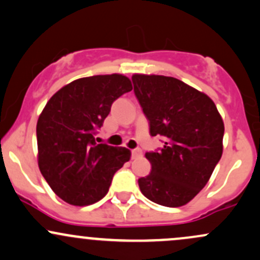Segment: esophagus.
<instances>
[{"label":"esophagus","instance_id":"1","mask_svg":"<svg viewBox=\"0 0 260 260\" xmlns=\"http://www.w3.org/2000/svg\"><path fill=\"white\" fill-rule=\"evenodd\" d=\"M142 155V150L139 149V148H137V149H133L132 150V158H138V156Z\"/></svg>","mask_w":260,"mask_h":260}]
</instances>
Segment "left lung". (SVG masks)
<instances>
[{
	"mask_svg": "<svg viewBox=\"0 0 260 260\" xmlns=\"http://www.w3.org/2000/svg\"><path fill=\"white\" fill-rule=\"evenodd\" d=\"M132 81L150 136L164 138L162 148L145 153L152 172L138 179L139 189L161 206L186 205L221 159L223 121L209 96L180 80L135 74Z\"/></svg>",
	"mask_w": 260,
	"mask_h": 260,
	"instance_id": "left-lung-1",
	"label": "left lung"
}]
</instances>
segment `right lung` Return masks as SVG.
<instances>
[{
	"instance_id": "add662e5",
	"label": "right lung",
	"mask_w": 260,
	"mask_h": 260,
	"mask_svg": "<svg viewBox=\"0 0 260 260\" xmlns=\"http://www.w3.org/2000/svg\"><path fill=\"white\" fill-rule=\"evenodd\" d=\"M132 90L124 75L78 79L51 96L37 123L38 165L51 190L74 206L104 198L113 175L129 160L123 147L96 143L117 99Z\"/></svg>"
}]
</instances>
